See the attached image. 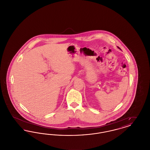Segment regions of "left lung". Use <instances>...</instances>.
<instances>
[{"mask_svg": "<svg viewBox=\"0 0 150 150\" xmlns=\"http://www.w3.org/2000/svg\"><path fill=\"white\" fill-rule=\"evenodd\" d=\"M118 48H119V49H120V48H119V47H118Z\"/></svg>", "mask_w": 150, "mask_h": 150, "instance_id": "left-lung-1", "label": "left lung"}]
</instances>
